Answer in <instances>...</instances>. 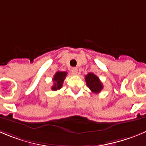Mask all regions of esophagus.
I'll return each instance as SVG.
<instances>
[{"label":"esophagus","mask_w":146,"mask_h":146,"mask_svg":"<svg viewBox=\"0 0 146 146\" xmlns=\"http://www.w3.org/2000/svg\"><path fill=\"white\" fill-rule=\"evenodd\" d=\"M71 72H72V74L76 75V74H77V68H76V67L72 68V70H71Z\"/></svg>","instance_id":"34e87169"}]
</instances>
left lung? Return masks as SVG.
<instances>
[{
  "label": "left lung",
  "instance_id": "obj_1",
  "mask_svg": "<svg viewBox=\"0 0 146 146\" xmlns=\"http://www.w3.org/2000/svg\"><path fill=\"white\" fill-rule=\"evenodd\" d=\"M85 81L87 87L92 92L98 94L103 89V85L99 77H97L93 73H88L87 75H85Z\"/></svg>",
  "mask_w": 146,
  "mask_h": 146
}]
</instances>
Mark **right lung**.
<instances>
[{"instance_id": "add662e5", "label": "right lung", "mask_w": 146, "mask_h": 146, "mask_svg": "<svg viewBox=\"0 0 146 146\" xmlns=\"http://www.w3.org/2000/svg\"><path fill=\"white\" fill-rule=\"evenodd\" d=\"M67 74V72H57L54 74L53 78L54 85L51 87V90L54 91L60 90L62 87L64 80L66 78V76Z\"/></svg>"}]
</instances>
